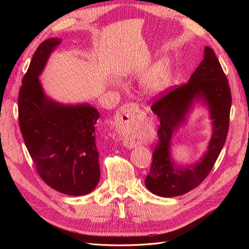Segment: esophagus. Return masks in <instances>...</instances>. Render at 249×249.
I'll return each mask as SVG.
<instances>
[{"label":"esophagus","mask_w":249,"mask_h":249,"mask_svg":"<svg viewBox=\"0 0 249 249\" xmlns=\"http://www.w3.org/2000/svg\"><path fill=\"white\" fill-rule=\"evenodd\" d=\"M139 112L138 105L135 103L125 104L120 107L116 115V124L119 133L124 135V144L127 147H133L135 142L131 139L130 134L134 129L136 116Z\"/></svg>","instance_id":"34e87169"}]
</instances>
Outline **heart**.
<instances>
[{"instance_id":"heart-1","label":"heart","mask_w":249,"mask_h":249,"mask_svg":"<svg viewBox=\"0 0 249 249\" xmlns=\"http://www.w3.org/2000/svg\"><path fill=\"white\" fill-rule=\"evenodd\" d=\"M169 80V73L166 67H161L158 71H156L152 76L146 79L144 85L148 91L156 92L159 91L165 85L167 84Z\"/></svg>"}]
</instances>
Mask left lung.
Masks as SVG:
<instances>
[{"instance_id":"obj_1","label":"left lung","mask_w":249,"mask_h":249,"mask_svg":"<svg viewBox=\"0 0 249 249\" xmlns=\"http://www.w3.org/2000/svg\"><path fill=\"white\" fill-rule=\"evenodd\" d=\"M194 97L203 98L214 119L213 135L208 153L202 161L187 169L176 168L170 160L169 147L173 130L182 121ZM231 94L229 80L214 51L206 47L205 57L188 83L167 88L154 97L152 111L160 119L158 142L145 186L162 197L182 195L198 187L214 167L227 140Z\"/></svg>"}]
</instances>
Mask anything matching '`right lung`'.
I'll list each match as a JSON object with an SVG mask.
<instances>
[{
    "instance_id": "obj_1",
    "label": "right lung",
    "mask_w": 249,
    "mask_h": 249,
    "mask_svg": "<svg viewBox=\"0 0 249 249\" xmlns=\"http://www.w3.org/2000/svg\"><path fill=\"white\" fill-rule=\"evenodd\" d=\"M60 43L42 41L22 78L18 123L35 169L48 186L67 195L91 192L100 180L95 124L99 111L89 105L63 106L48 100L38 76Z\"/></svg>"
}]
</instances>
